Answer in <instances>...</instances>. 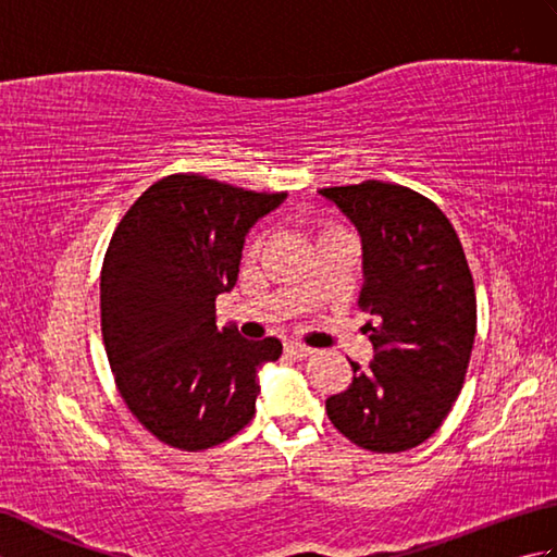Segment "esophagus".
<instances>
[{
	"label": "esophagus",
	"mask_w": 557,
	"mask_h": 557,
	"mask_svg": "<svg viewBox=\"0 0 557 557\" xmlns=\"http://www.w3.org/2000/svg\"><path fill=\"white\" fill-rule=\"evenodd\" d=\"M285 351L289 354V357H294V359H309V357H313V349L299 345V342H287Z\"/></svg>",
	"instance_id": "esophagus-1"
}]
</instances>
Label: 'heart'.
Masks as SVG:
<instances>
[{
	"label": "heart",
	"mask_w": 557,
	"mask_h": 557,
	"mask_svg": "<svg viewBox=\"0 0 557 557\" xmlns=\"http://www.w3.org/2000/svg\"><path fill=\"white\" fill-rule=\"evenodd\" d=\"M260 244H263V239H260V236H258V239L253 242V248H260Z\"/></svg>",
	"instance_id": "b5f03b06"
}]
</instances>
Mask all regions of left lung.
Here are the masks:
<instances>
[{
    "label": "left lung",
    "mask_w": 557,
    "mask_h": 557,
    "mask_svg": "<svg viewBox=\"0 0 557 557\" xmlns=\"http://www.w3.org/2000/svg\"><path fill=\"white\" fill-rule=\"evenodd\" d=\"M361 239L359 306L371 313V363H351L327 417L354 445L405 453L441 429L465 385L476 335V294L443 210L411 188L363 182L321 188Z\"/></svg>",
    "instance_id": "1"
}]
</instances>
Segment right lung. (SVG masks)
<instances>
[{"mask_svg": "<svg viewBox=\"0 0 557 557\" xmlns=\"http://www.w3.org/2000/svg\"><path fill=\"white\" fill-rule=\"evenodd\" d=\"M287 194L172 174L126 212L100 277L102 337L116 387L164 445L208 449L253 419L258 371L282 342L218 327L215 299L239 277L246 234Z\"/></svg>", "mask_w": 557, "mask_h": 557, "instance_id": "right-lung-1", "label": "right lung"}]
</instances>
